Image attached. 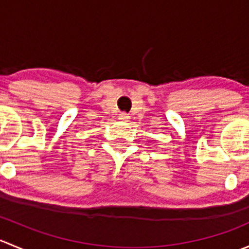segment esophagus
<instances>
[{
  "label": "esophagus",
  "mask_w": 249,
  "mask_h": 249,
  "mask_svg": "<svg viewBox=\"0 0 249 249\" xmlns=\"http://www.w3.org/2000/svg\"><path fill=\"white\" fill-rule=\"evenodd\" d=\"M119 119H122V120H127V119H129V114H127V113H120Z\"/></svg>",
  "instance_id": "esophagus-1"
}]
</instances>
